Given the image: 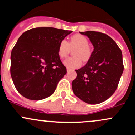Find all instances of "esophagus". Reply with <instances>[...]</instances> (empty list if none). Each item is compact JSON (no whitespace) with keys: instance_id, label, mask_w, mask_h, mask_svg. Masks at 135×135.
<instances>
[{"instance_id":"34e87169","label":"esophagus","mask_w":135,"mask_h":135,"mask_svg":"<svg viewBox=\"0 0 135 135\" xmlns=\"http://www.w3.org/2000/svg\"><path fill=\"white\" fill-rule=\"evenodd\" d=\"M71 71H72L71 69H69V68H67V73H70V72H71Z\"/></svg>"}]
</instances>
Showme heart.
<instances>
[{"label":"heart","mask_w":135,"mask_h":135,"mask_svg":"<svg viewBox=\"0 0 135 135\" xmlns=\"http://www.w3.org/2000/svg\"><path fill=\"white\" fill-rule=\"evenodd\" d=\"M73 51L74 57H70L64 61V64L69 69H75L81 65V59L84 61L89 60L91 55V50L88 46V40L81 35H74L70 38L69 43L65 40L59 42L58 55L60 57L65 58L70 52L71 49L75 48Z\"/></svg>","instance_id":"heart-1"}]
</instances>
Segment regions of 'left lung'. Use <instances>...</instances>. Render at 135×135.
<instances>
[{"mask_svg": "<svg viewBox=\"0 0 135 135\" xmlns=\"http://www.w3.org/2000/svg\"><path fill=\"white\" fill-rule=\"evenodd\" d=\"M90 40L93 51L84 66L76 70L72 82L74 95L85 103L99 104L114 94L123 72L122 52L107 35L96 31L80 32Z\"/></svg>", "mask_w": 135, "mask_h": 135, "instance_id": "obj_1", "label": "left lung"}]
</instances>
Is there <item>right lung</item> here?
I'll list each match as a JSON object with an SVG mask.
<instances>
[{"mask_svg": "<svg viewBox=\"0 0 135 135\" xmlns=\"http://www.w3.org/2000/svg\"><path fill=\"white\" fill-rule=\"evenodd\" d=\"M71 32L36 27L20 36L11 53L10 73L16 89L24 97L39 100L54 93L66 73L58 55L59 42Z\"/></svg>", "mask_w": 135, "mask_h": 135, "instance_id": "right-lung-1", "label": "right lung"}]
</instances>
